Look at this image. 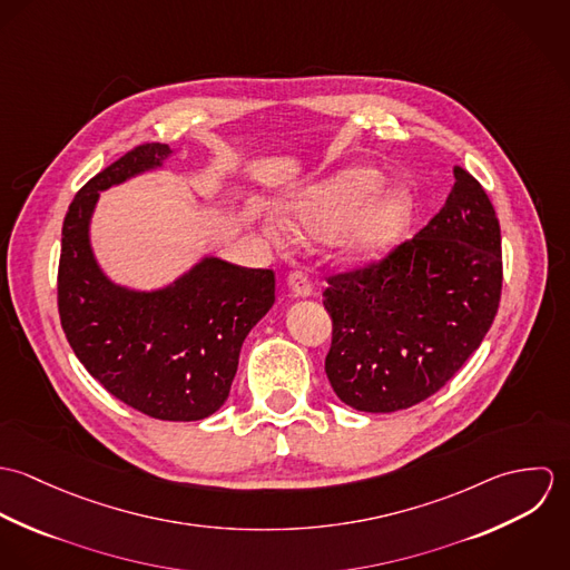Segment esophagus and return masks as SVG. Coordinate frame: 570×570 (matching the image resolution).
<instances>
[{"label":"esophagus","instance_id":"esophagus-1","mask_svg":"<svg viewBox=\"0 0 570 570\" xmlns=\"http://www.w3.org/2000/svg\"><path fill=\"white\" fill-rule=\"evenodd\" d=\"M287 287H289L294 298H309L314 294V287H312L309 278L303 272H292L287 276Z\"/></svg>","mask_w":570,"mask_h":570}]
</instances>
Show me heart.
Returning a JSON list of instances; mask_svg holds the SVG:
<instances>
[{
    "instance_id": "obj_1",
    "label": "heart",
    "mask_w": 570,
    "mask_h": 570,
    "mask_svg": "<svg viewBox=\"0 0 570 570\" xmlns=\"http://www.w3.org/2000/svg\"><path fill=\"white\" fill-rule=\"evenodd\" d=\"M382 179L373 168H346L301 190L287 204L285 222L292 233L312 239L340 233L337 256L346 265L377 263L404 239L412 217V197L404 186L374 195Z\"/></svg>"
}]
</instances>
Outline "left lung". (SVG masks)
I'll list each match as a JSON object with an SVG mask.
<instances>
[{"mask_svg":"<svg viewBox=\"0 0 570 570\" xmlns=\"http://www.w3.org/2000/svg\"><path fill=\"white\" fill-rule=\"evenodd\" d=\"M502 287L500 226L483 186L454 166L443 208L384 263L328 278L331 389L395 412L443 389L481 346Z\"/></svg>","mask_w":570,"mask_h":570,"instance_id":"1","label":"left lung"}]
</instances>
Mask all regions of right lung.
<instances>
[{"instance_id": "1", "label": "right lung", "mask_w": 570, "mask_h": 570, "mask_svg": "<svg viewBox=\"0 0 570 570\" xmlns=\"http://www.w3.org/2000/svg\"><path fill=\"white\" fill-rule=\"evenodd\" d=\"M177 151L142 145L91 177L63 222L59 314L87 373L116 400L163 421L224 406L247 333L274 305V272L206 254L170 283L138 289L98 263L91 219L100 193L166 168Z\"/></svg>"}]
</instances>
